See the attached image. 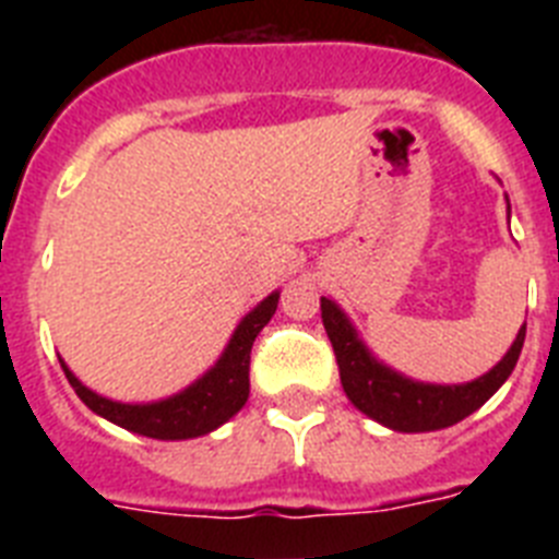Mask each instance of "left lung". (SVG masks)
Here are the masks:
<instances>
[{
  "mask_svg": "<svg viewBox=\"0 0 559 559\" xmlns=\"http://www.w3.org/2000/svg\"><path fill=\"white\" fill-rule=\"evenodd\" d=\"M322 322L328 338L333 344L335 364H338L341 386L353 400V406L360 408L367 417L378 419L386 428L403 433L439 431V428L456 426L459 419L481 408L501 383L512 374L521 355L526 328L518 330L510 353L498 360L487 374L473 383L462 386H433V383H414L403 374L392 372L389 367L378 364L367 347L355 335L347 316L341 313L338 305L322 296Z\"/></svg>",
  "mask_w": 559,
  "mask_h": 559,
  "instance_id": "8db88e82",
  "label": "left lung"
}]
</instances>
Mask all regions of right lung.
<instances>
[{
  "mask_svg": "<svg viewBox=\"0 0 559 559\" xmlns=\"http://www.w3.org/2000/svg\"><path fill=\"white\" fill-rule=\"evenodd\" d=\"M280 294H271L269 299L257 305L243 322L237 324L229 347L221 355V360L201 380H195L190 389L159 400V403H145V406H131V403H114L100 397L92 389H86L75 374L69 372L61 360L63 374L72 383L78 397L100 417L111 419L114 426L126 431L142 433L151 439H192L201 433L215 431L226 419L235 417L243 403L249 400V364L251 344L257 333L271 322Z\"/></svg>",
  "mask_w": 559,
  "mask_h": 559,
  "instance_id": "right-lung-1",
  "label": "right lung"
}]
</instances>
